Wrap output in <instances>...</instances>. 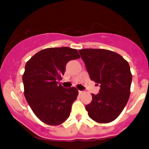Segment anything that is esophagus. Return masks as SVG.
Masks as SVG:
<instances>
[{
    "label": "esophagus",
    "instance_id": "obj_1",
    "mask_svg": "<svg viewBox=\"0 0 149 149\" xmlns=\"http://www.w3.org/2000/svg\"><path fill=\"white\" fill-rule=\"evenodd\" d=\"M78 93H79V95H82V94L83 93V91H80V90H79V91H78Z\"/></svg>",
    "mask_w": 149,
    "mask_h": 149
}]
</instances>
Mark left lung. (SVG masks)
<instances>
[{"label": "left lung", "mask_w": 149, "mask_h": 149, "mask_svg": "<svg viewBox=\"0 0 149 149\" xmlns=\"http://www.w3.org/2000/svg\"><path fill=\"white\" fill-rule=\"evenodd\" d=\"M78 51L90 79L100 85V93L92 94V102L85 106L88 115L99 123L112 122L129 100L132 78L130 65L122 56L108 49Z\"/></svg>", "instance_id": "obj_1"}]
</instances>
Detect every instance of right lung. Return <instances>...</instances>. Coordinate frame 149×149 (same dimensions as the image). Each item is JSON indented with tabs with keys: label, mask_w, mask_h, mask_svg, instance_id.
<instances>
[{
	"label": "right lung",
	"mask_w": 149,
	"mask_h": 149,
	"mask_svg": "<svg viewBox=\"0 0 149 149\" xmlns=\"http://www.w3.org/2000/svg\"><path fill=\"white\" fill-rule=\"evenodd\" d=\"M77 49L49 47L34 54L25 65L22 76L26 100L36 117L49 125H59L69 117L78 95L74 87L58 84L69 61L80 58Z\"/></svg>",
	"instance_id": "1"
}]
</instances>
